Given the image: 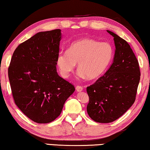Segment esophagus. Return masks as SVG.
Instances as JSON below:
<instances>
[{
    "instance_id": "34e87169",
    "label": "esophagus",
    "mask_w": 150,
    "mask_h": 150,
    "mask_svg": "<svg viewBox=\"0 0 150 150\" xmlns=\"http://www.w3.org/2000/svg\"><path fill=\"white\" fill-rule=\"evenodd\" d=\"M83 88L82 86H76V90L77 91H81Z\"/></svg>"
}]
</instances>
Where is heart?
Masks as SVG:
<instances>
[{
    "mask_svg": "<svg viewBox=\"0 0 150 150\" xmlns=\"http://www.w3.org/2000/svg\"><path fill=\"white\" fill-rule=\"evenodd\" d=\"M114 57L115 49L108 42L82 39L73 42L67 51L58 54L57 64L64 78L69 77L78 63V77L96 79L106 72Z\"/></svg>",
    "mask_w": 150,
    "mask_h": 150,
    "instance_id": "obj_1",
    "label": "heart"
}]
</instances>
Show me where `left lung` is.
Instances as JSON below:
<instances>
[{
    "label": "left lung",
    "instance_id": "8db88e82",
    "mask_svg": "<svg viewBox=\"0 0 150 150\" xmlns=\"http://www.w3.org/2000/svg\"><path fill=\"white\" fill-rule=\"evenodd\" d=\"M116 47L113 63L94 83L87 87V112L100 123L113 122L126 112L136 99L140 80L139 62L129 44L115 33Z\"/></svg>",
    "mask_w": 150,
    "mask_h": 150
}]
</instances>
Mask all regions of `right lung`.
Returning a JSON list of instances; mask_svg holds the SVG:
<instances>
[{"label": "right lung", "instance_id": "1", "mask_svg": "<svg viewBox=\"0 0 150 150\" xmlns=\"http://www.w3.org/2000/svg\"><path fill=\"white\" fill-rule=\"evenodd\" d=\"M60 29L36 33L15 49L8 69L15 103L38 123H48L61 115L75 86L57 72Z\"/></svg>", "mask_w": 150, "mask_h": 150}]
</instances>
